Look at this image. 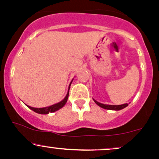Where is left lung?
<instances>
[{
	"mask_svg": "<svg viewBox=\"0 0 159 159\" xmlns=\"http://www.w3.org/2000/svg\"><path fill=\"white\" fill-rule=\"evenodd\" d=\"M94 100V99H93ZM94 102H96L98 106H100L102 108L107 109V110H115V111H118V110H121V109L124 108V107L128 106V104H123V105H104V104L99 103L98 102H96V100H94Z\"/></svg>",
	"mask_w": 159,
	"mask_h": 159,
	"instance_id": "obj_1",
	"label": "left lung"
}]
</instances>
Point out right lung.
Segmentation results:
<instances>
[{
	"mask_svg": "<svg viewBox=\"0 0 159 159\" xmlns=\"http://www.w3.org/2000/svg\"><path fill=\"white\" fill-rule=\"evenodd\" d=\"M70 85L71 84H69V87H70ZM69 91H68V93L66 95V96L64 98V99H63V101L60 102L59 103L55 104V105H51V106L46 107H43V108H36V107H32L30 106H27V107H28L29 108L31 109L32 111H34V112L38 113V114H48V113L54 112V111L59 110V109H61V107H63L65 105V104L66 103L67 99H68V97H69Z\"/></svg>",
	"mask_w": 159,
	"mask_h": 159,
	"instance_id": "obj_1",
	"label": "right lung"
}]
</instances>
